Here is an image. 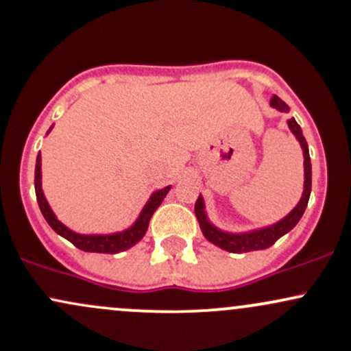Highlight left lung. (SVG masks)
I'll return each instance as SVG.
<instances>
[{"mask_svg": "<svg viewBox=\"0 0 351 351\" xmlns=\"http://www.w3.org/2000/svg\"><path fill=\"white\" fill-rule=\"evenodd\" d=\"M271 107H274L280 112H288L289 107L282 101L280 97L273 95V99L269 100ZM289 130L293 132V135L300 142L301 149H303V157H304V186H303V195H301L300 202H298L295 209L288 214V216L282 217L281 221L274 222V224L266 226V228L254 229V231L247 232H228L217 229L213 222L209 221L206 214V206L202 195H199L197 201H195V217H197L199 226H201L202 234L209 243L216 244L221 250L229 251V252H250V251H259L266 250V247L273 246L281 236H285L286 232L291 231L293 228L298 224V221L303 216L304 209H306L308 201H310L311 194V160H310V150H308L306 138L303 137V132L301 127L298 125L295 119L288 120Z\"/></svg>", "mask_w": 351, "mask_h": 351, "instance_id": "1", "label": "left lung"}]
</instances>
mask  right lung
Returning <instances> with one entry per match:
<instances>
[{
    "label": "right lung",
    "mask_w": 351,
    "mask_h": 351,
    "mask_svg": "<svg viewBox=\"0 0 351 351\" xmlns=\"http://www.w3.org/2000/svg\"><path fill=\"white\" fill-rule=\"evenodd\" d=\"M169 191H171V186L152 192L149 201L145 202L144 209H142L141 214H138L137 221H135L130 228L123 229V231L114 232V234H78V232L71 231V229L66 228L63 222L56 219L55 213L51 210V207L48 204L47 199H45L43 189H41V156L40 154L36 156L35 192H36V201H38L41 214H43V217L47 219L48 224L51 226V229H53L56 234L65 237V239H69L73 246H77L78 250L86 251V252H107V254H115V252H122L129 250L132 246H135V244L145 236L150 217H152V214L156 213L157 207L160 206V202L164 201V197L167 195Z\"/></svg>",
    "instance_id": "1"
}]
</instances>
